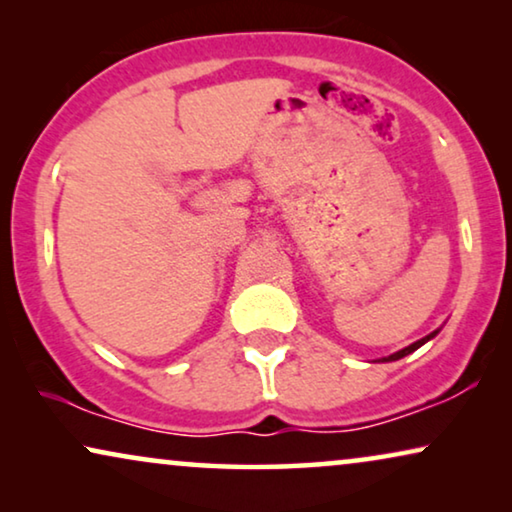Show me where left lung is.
<instances>
[{
  "mask_svg": "<svg viewBox=\"0 0 512 512\" xmlns=\"http://www.w3.org/2000/svg\"><path fill=\"white\" fill-rule=\"evenodd\" d=\"M436 333H438V331H436ZM436 333H431V335H426V338H422V340L412 342V345H410V347H405V349H401V352L391 354V356H387V359H382V361H398V359H403V356H408L410 352H415V349H419V347H422L426 340H431V338H433V335H436Z\"/></svg>",
  "mask_w": 512,
  "mask_h": 512,
  "instance_id": "8db88e82",
  "label": "left lung"
}]
</instances>
